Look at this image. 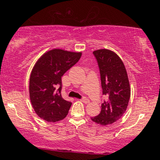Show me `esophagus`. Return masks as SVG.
I'll use <instances>...</instances> for the list:
<instances>
[{
    "mask_svg": "<svg viewBox=\"0 0 160 160\" xmlns=\"http://www.w3.org/2000/svg\"><path fill=\"white\" fill-rule=\"evenodd\" d=\"M80 102H83V103H85V104H87L89 102V100L87 98H82V99H80Z\"/></svg>",
    "mask_w": 160,
    "mask_h": 160,
    "instance_id": "esophagus-1",
    "label": "esophagus"
}]
</instances>
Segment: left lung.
Returning a JSON list of instances; mask_svg holds the SVG:
<instances>
[{
	"label": "left lung",
	"instance_id": "8db88e82",
	"mask_svg": "<svg viewBox=\"0 0 160 160\" xmlns=\"http://www.w3.org/2000/svg\"><path fill=\"white\" fill-rule=\"evenodd\" d=\"M93 54L100 71L102 93L108 100L102 104L101 113L91 120L107 126L118 120L126 112L131 89L123 62L114 52L102 49L94 51Z\"/></svg>",
	"mask_w": 160,
	"mask_h": 160
}]
</instances>
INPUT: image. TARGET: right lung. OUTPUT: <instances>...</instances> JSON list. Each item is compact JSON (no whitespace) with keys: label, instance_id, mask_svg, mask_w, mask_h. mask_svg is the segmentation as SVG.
<instances>
[{"label":"right lung","instance_id":"1","mask_svg":"<svg viewBox=\"0 0 160 160\" xmlns=\"http://www.w3.org/2000/svg\"><path fill=\"white\" fill-rule=\"evenodd\" d=\"M82 52L51 49L40 57L29 80V95L35 113L47 122L63 120L71 102L62 97V77L80 60Z\"/></svg>","mask_w":160,"mask_h":160}]
</instances>
